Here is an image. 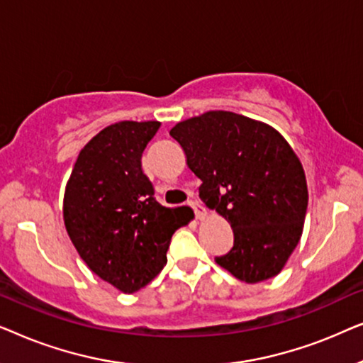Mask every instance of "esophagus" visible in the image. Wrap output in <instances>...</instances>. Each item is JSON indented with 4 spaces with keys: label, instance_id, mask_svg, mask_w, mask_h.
<instances>
[{
    "label": "esophagus",
    "instance_id": "obj_1",
    "mask_svg": "<svg viewBox=\"0 0 363 363\" xmlns=\"http://www.w3.org/2000/svg\"><path fill=\"white\" fill-rule=\"evenodd\" d=\"M190 206L193 208V211H195V215H196L198 220H203V218L206 216V210H205V208L201 206V203H198V201H190Z\"/></svg>",
    "mask_w": 363,
    "mask_h": 363
}]
</instances>
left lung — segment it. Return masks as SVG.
<instances>
[{
    "mask_svg": "<svg viewBox=\"0 0 363 363\" xmlns=\"http://www.w3.org/2000/svg\"><path fill=\"white\" fill-rule=\"evenodd\" d=\"M170 135L201 180L200 198L230 223L233 247L215 261L247 284L279 274L302 236L307 182L276 128L228 111L178 122Z\"/></svg>",
    "mask_w": 363,
    "mask_h": 363,
    "instance_id": "left-lung-1",
    "label": "left lung"
}]
</instances>
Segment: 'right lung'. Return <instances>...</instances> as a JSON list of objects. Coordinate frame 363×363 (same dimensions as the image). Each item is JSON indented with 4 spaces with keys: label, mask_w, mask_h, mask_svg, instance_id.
I'll return each mask as SVG.
<instances>
[{
    "label": "right lung",
    "mask_w": 363,
    "mask_h": 363,
    "mask_svg": "<svg viewBox=\"0 0 363 363\" xmlns=\"http://www.w3.org/2000/svg\"><path fill=\"white\" fill-rule=\"evenodd\" d=\"M160 122L123 121L79 153L64 193V225L94 274L125 294L145 287L167 264L172 235L186 208H167L142 172V153Z\"/></svg>",
    "instance_id": "right-lung-1"
}]
</instances>
